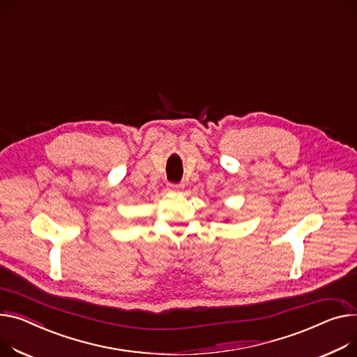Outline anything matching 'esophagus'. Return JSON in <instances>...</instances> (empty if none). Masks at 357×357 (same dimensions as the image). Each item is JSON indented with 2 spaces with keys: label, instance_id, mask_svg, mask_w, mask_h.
I'll return each instance as SVG.
<instances>
[{
  "label": "esophagus",
  "instance_id": "obj_1",
  "mask_svg": "<svg viewBox=\"0 0 357 357\" xmlns=\"http://www.w3.org/2000/svg\"><path fill=\"white\" fill-rule=\"evenodd\" d=\"M183 188V183H168V189L171 192H178Z\"/></svg>",
  "mask_w": 357,
  "mask_h": 357
}]
</instances>
